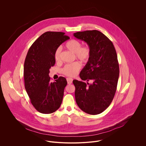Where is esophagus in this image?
<instances>
[{
    "mask_svg": "<svg viewBox=\"0 0 146 146\" xmlns=\"http://www.w3.org/2000/svg\"><path fill=\"white\" fill-rule=\"evenodd\" d=\"M72 81H73V79L71 78H67V83L68 84H71L72 83Z\"/></svg>",
    "mask_w": 146,
    "mask_h": 146,
    "instance_id": "obj_1",
    "label": "esophagus"
}]
</instances>
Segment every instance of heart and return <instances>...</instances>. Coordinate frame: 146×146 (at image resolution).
Wrapping results in <instances>:
<instances>
[{
	"instance_id": "b5f03b06",
	"label": "heart",
	"mask_w": 146,
	"mask_h": 146,
	"mask_svg": "<svg viewBox=\"0 0 146 146\" xmlns=\"http://www.w3.org/2000/svg\"><path fill=\"white\" fill-rule=\"evenodd\" d=\"M66 47L70 51L75 54V57L83 62L88 61L90 56V49L88 45L82 46L81 42L78 40L72 39L66 44ZM61 48L58 47L54 53V59L58 62L61 60ZM81 64L79 62L66 64L62 70L63 74L68 76H75L81 68Z\"/></svg>"
}]
</instances>
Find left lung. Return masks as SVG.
Listing matches in <instances>:
<instances>
[{"label":"left lung","instance_id":"1","mask_svg":"<svg viewBox=\"0 0 146 146\" xmlns=\"http://www.w3.org/2000/svg\"><path fill=\"white\" fill-rule=\"evenodd\" d=\"M74 36L90 49V57L79 75L87 83L73 80L75 100L84 112L97 115L110 106L116 93L119 76L116 52L112 42L98 30L77 32Z\"/></svg>","mask_w":146,"mask_h":146}]
</instances>
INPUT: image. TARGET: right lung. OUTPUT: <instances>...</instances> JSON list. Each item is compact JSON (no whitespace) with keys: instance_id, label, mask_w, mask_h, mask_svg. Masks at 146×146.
<instances>
[{"instance_id":"1","label":"right lung","mask_w":146,"mask_h":146,"mask_svg":"<svg viewBox=\"0 0 146 146\" xmlns=\"http://www.w3.org/2000/svg\"><path fill=\"white\" fill-rule=\"evenodd\" d=\"M62 32L47 31L32 44L23 67L25 87L31 104L39 112L49 114L57 111L62 102L67 80L60 76L52 83L49 69L56 63L57 48L70 38Z\"/></svg>"}]
</instances>
